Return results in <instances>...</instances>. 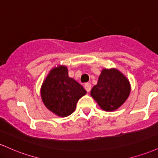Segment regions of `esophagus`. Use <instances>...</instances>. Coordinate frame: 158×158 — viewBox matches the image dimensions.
Returning a JSON list of instances; mask_svg holds the SVG:
<instances>
[{"label": "esophagus", "instance_id": "34e87169", "mask_svg": "<svg viewBox=\"0 0 158 158\" xmlns=\"http://www.w3.org/2000/svg\"><path fill=\"white\" fill-rule=\"evenodd\" d=\"M85 89L87 90V92H90V89H91V84L89 82H87L85 84Z\"/></svg>", "mask_w": 158, "mask_h": 158}]
</instances>
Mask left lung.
<instances>
[{
  "mask_svg": "<svg viewBox=\"0 0 158 158\" xmlns=\"http://www.w3.org/2000/svg\"><path fill=\"white\" fill-rule=\"evenodd\" d=\"M130 91L129 81L123 73L116 69H104L90 95L102 109L111 111L122 106Z\"/></svg>",
  "mask_w": 158,
  "mask_h": 158,
  "instance_id": "8db88e82",
  "label": "left lung"
}]
</instances>
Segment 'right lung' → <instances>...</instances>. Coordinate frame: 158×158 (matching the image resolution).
I'll use <instances>...</instances> for the list:
<instances>
[{"label": "right lung", "instance_id": "obj_1", "mask_svg": "<svg viewBox=\"0 0 158 158\" xmlns=\"http://www.w3.org/2000/svg\"><path fill=\"white\" fill-rule=\"evenodd\" d=\"M86 93L79 83L68 77L65 66L52 69L41 89V99L45 106L62 117L73 113L78 100Z\"/></svg>", "mask_w": 158, "mask_h": 158}]
</instances>
